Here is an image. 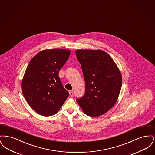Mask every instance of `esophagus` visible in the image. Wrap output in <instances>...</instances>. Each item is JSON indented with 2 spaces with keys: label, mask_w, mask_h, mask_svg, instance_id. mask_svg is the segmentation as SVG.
<instances>
[{
  "label": "esophagus",
  "mask_w": 155,
  "mask_h": 155,
  "mask_svg": "<svg viewBox=\"0 0 155 155\" xmlns=\"http://www.w3.org/2000/svg\"><path fill=\"white\" fill-rule=\"evenodd\" d=\"M69 94H70V96H73V95H74V92H73V91H69Z\"/></svg>",
  "instance_id": "34e87169"
}]
</instances>
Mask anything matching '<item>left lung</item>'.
Here are the masks:
<instances>
[{
  "label": "left lung",
  "instance_id": "left-lung-1",
  "mask_svg": "<svg viewBox=\"0 0 155 155\" xmlns=\"http://www.w3.org/2000/svg\"><path fill=\"white\" fill-rule=\"evenodd\" d=\"M85 81V92L77 102L84 113L96 117L116 103L122 85L121 74L110 56L102 50L75 51Z\"/></svg>",
  "mask_w": 155,
  "mask_h": 155
}]
</instances>
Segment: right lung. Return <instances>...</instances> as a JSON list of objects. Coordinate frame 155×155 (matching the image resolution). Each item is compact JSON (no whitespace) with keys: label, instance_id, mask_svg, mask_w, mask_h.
I'll use <instances>...</instances> for the list:
<instances>
[{"label":"right lung","instance_id":"1","mask_svg":"<svg viewBox=\"0 0 155 155\" xmlns=\"http://www.w3.org/2000/svg\"><path fill=\"white\" fill-rule=\"evenodd\" d=\"M70 51L44 50L32 58L22 78L23 96L30 107L44 116L55 114L69 95L59 77Z\"/></svg>","mask_w":155,"mask_h":155}]
</instances>
